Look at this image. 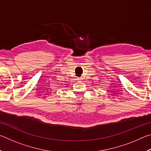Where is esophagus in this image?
<instances>
[{
  "label": "esophagus",
  "instance_id": "1",
  "mask_svg": "<svg viewBox=\"0 0 151 151\" xmlns=\"http://www.w3.org/2000/svg\"><path fill=\"white\" fill-rule=\"evenodd\" d=\"M83 77H79L77 78V80L79 81V82H82V81H83Z\"/></svg>",
  "mask_w": 151,
  "mask_h": 151
}]
</instances>
